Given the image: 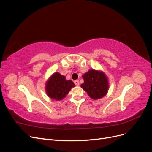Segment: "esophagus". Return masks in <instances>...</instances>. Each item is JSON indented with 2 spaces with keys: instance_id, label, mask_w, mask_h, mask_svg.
<instances>
[{
  "instance_id": "34e87169",
  "label": "esophagus",
  "mask_w": 152,
  "mask_h": 152,
  "mask_svg": "<svg viewBox=\"0 0 152 152\" xmlns=\"http://www.w3.org/2000/svg\"><path fill=\"white\" fill-rule=\"evenodd\" d=\"M74 84H75V86H79V81L78 80H74Z\"/></svg>"
}]
</instances>
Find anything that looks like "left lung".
I'll list each match as a JSON object with an SVG mask.
<instances>
[{
  "mask_svg": "<svg viewBox=\"0 0 152 152\" xmlns=\"http://www.w3.org/2000/svg\"><path fill=\"white\" fill-rule=\"evenodd\" d=\"M82 78L84 82L80 86L91 98L98 99L107 94L108 82L103 72L91 70L82 75Z\"/></svg>",
  "mask_w": 152,
  "mask_h": 152,
  "instance_id": "left-lung-1",
  "label": "left lung"
}]
</instances>
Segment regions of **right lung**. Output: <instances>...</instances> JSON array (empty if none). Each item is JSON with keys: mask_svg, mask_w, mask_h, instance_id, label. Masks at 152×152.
<instances>
[{"mask_svg": "<svg viewBox=\"0 0 152 152\" xmlns=\"http://www.w3.org/2000/svg\"><path fill=\"white\" fill-rule=\"evenodd\" d=\"M75 86L72 80H66L65 77L59 73H54L48 80L45 89L49 97L55 100H61L65 97Z\"/></svg>", "mask_w": 152, "mask_h": 152, "instance_id": "1", "label": "right lung"}]
</instances>
